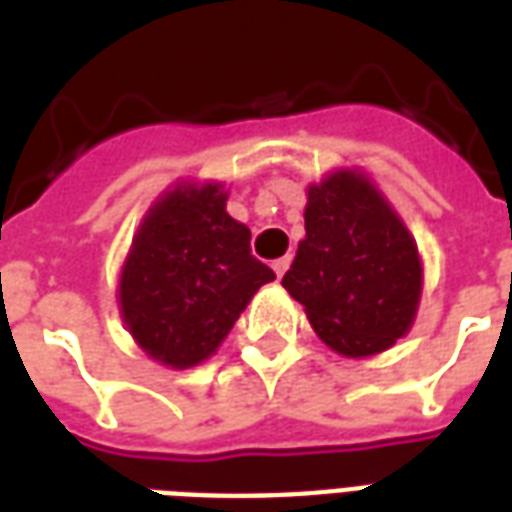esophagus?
<instances>
[{"instance_id":"34e87169","label":"esophagus","mask_w":512,"mask_h":512,"mask_svg":"<svg viewBox=\"0 0 512 512\" xmlns=\"http://www.w3.org/2000/svg\"><path fill=\"white\" fill-rule=\"evenodd\" d=\"M288 266H290V257L288 255L279 257V260H274V263H271V268H274V274H277V277H285V271H288Z\"/></svg>"}]
</instances>
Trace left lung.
<instances>
[{
  "mask_svg": "<svg viewBox=\"0 0 512 512\" xmlns=\"http://www.w3.org/2000/svg\"><path fill=\"white\" fill-rule=\"evenodd\" d=\"M304 241L282 277L312 329L351 359L381 354L411 329L422 293L414 238L381 191L340 169L307 191Z\"/></svg>",
  "mask_w": 512,
  "mask_h": 512,
  "instance_id": "1",
  "label": "left lung"
}]
</instances>
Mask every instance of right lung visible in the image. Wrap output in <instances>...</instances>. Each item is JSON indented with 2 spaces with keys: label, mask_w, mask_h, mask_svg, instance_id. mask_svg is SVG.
<instances>
[{
  "label": "right lung",
  "mask_w": 512,
  "mask_h": 512,
  "mask_svg": "<svg viewBox=\"0 0 512 512\" xmlns=\"http://www.w3.org/2000/svg\"><path fill=\"white\" fill-rule=\"evenodd\" d=\"M227 213L222 183H180L147 211L120 274V312L147 356L194 367L222 345L274 271Z\"/></svg>",
  "instance_id": "1"
}]
</instances>
